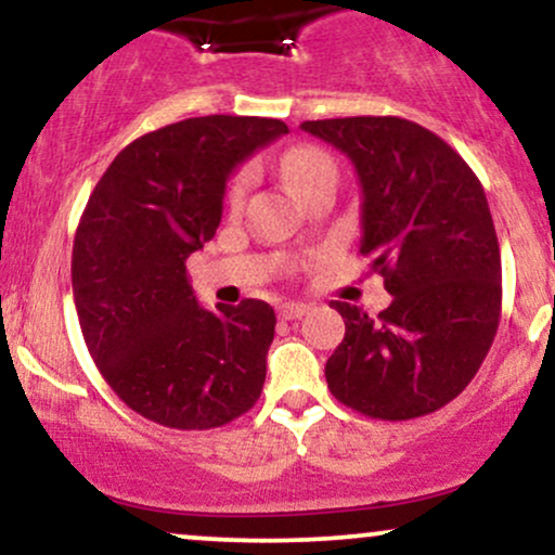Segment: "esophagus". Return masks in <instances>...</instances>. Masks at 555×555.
<instances>
[{
	"label": "esophagus",
	"mask_w": 555,
	"mask_h": 555,
	"mask_svg": "<svg viewBox=\"0 0 555 555\" xmlns=\"http://www.w3.org/2000/svg\"><path fill=\"white\" fill-rule=\"evenodd\" d=\"M308 310H310V305H305V302H284L282 308H279V315H282L284 321H297V318H302Z\"/></svg>",
	"instance_id": "34e87169"
}]
</instances>
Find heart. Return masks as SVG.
Returning <instances> with one entry per match:
<instances>
[{"label": "heart", "mask_w": 555, "mask_h": 555, "mask_svg": "<svg viewBox=\"0 0 555 555\" xmlns=\"http://www.w3.org/2000/svg\"><path fill=\"white\" fill-rule=\"evenodd\" d=\"M282 171L286 182H289L297 193H302V190H308L310 184L321 180H336V164L331 162V156H326L318 149L289 151L282 162ZM245 188H247V177H237L232 184V193H229L232 206H240L242 195H245Z\"/></svg>", "instance_id": "obj_1"}]
</instances>
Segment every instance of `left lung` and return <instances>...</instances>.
Segmentation results:
<instances>
[{"mask_svg": "<svg viewBox=\"0 0 555 555\" xmlns=\"http://www.w3.org/2000/svg\"><path fill=\"white\" fill-rule=\"evenodd\" d=\"M358 171L360 256L391 305L371 318L334 302L347 334L326 362L331 393L375 420H412L460 397L501 318V253L486 190L436 132L401 117L299 125Z\"/></svg>", "mask_w": 555, "mask_h": 555, "instance_id": "8db88e82", "label": "left lung"}]
</instances>
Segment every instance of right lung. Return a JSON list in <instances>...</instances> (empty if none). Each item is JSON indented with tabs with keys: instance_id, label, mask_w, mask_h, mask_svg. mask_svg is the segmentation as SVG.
Listing matches in <instances>:
<instances>
[{
	"instance_id": "right-lung-1",
	"label": "right lung",
	"mask_w": 555,
	"mask_h": 555,
	"mask_svg": "<svg viewBox=\"0 0 555 555\" xmlns=\"http://www.w3.org/2000/svg\"><path fill=\"white\" fill-rule=\"evenodd\" d=\"M289 132L282 119L211 114L132 140L75 232L73 297L88 352L138 415L177 430L256 404L276 315L263 299L206 310L184 260L216 234L227 180Z\"/></svg>"
}]
</instances>
